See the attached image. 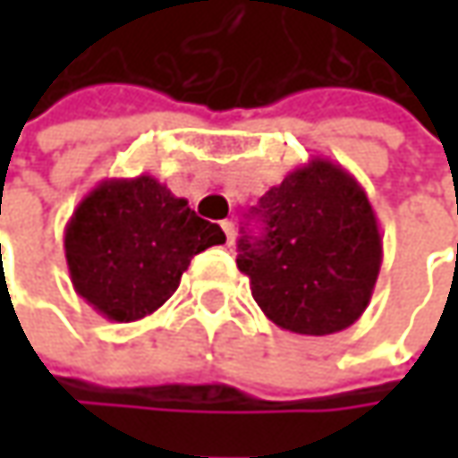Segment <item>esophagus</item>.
<instances>
[{
	"label": "esophagus",
	"instance_id": "34e87169",
	"mask_svg": "<svg viewBox=\"0 0 458 458\" xmlns=\"http://www.w3.org/2000/svg\"><path fill=\"white\" fill-rule=\"evenodd\" d=\"M221 229L226 234V244H234V224L232 221H221Z\"/></svg>",
	"mask_w": 458,
	"mask_h": 458
}]
</instances>
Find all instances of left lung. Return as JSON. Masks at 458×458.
Instances as JSON below:
<instances>
[{
  "mask_svg": "<svg viewBox=\"0 0 458 458\" xmlns=\"http://www.w3.org/2000/svg\"><path fill=\"white\" fill-rule=\"evenodd\" d=\"M252 216L262 237L239 239L237 267L275 326L326 336L369 306L382 265L375 208L342 165L310 157L273 185Z\"/></svg>",
  "mask_w": 458,
  "mask_h": 458,
  "instance_id": "8db88e82",
  "label": "left lung"
}]
</instances>
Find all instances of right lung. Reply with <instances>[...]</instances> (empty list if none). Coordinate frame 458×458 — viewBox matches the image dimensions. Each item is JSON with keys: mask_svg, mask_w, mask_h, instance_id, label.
<instances>
[{"mask_svg": "<svg viewBox=\"0 0 458 458\" xmlns=\"http://www.w3.org/2000/svg\"><path fill=\"white\" fill-rule=\"evenodd\" d=\"M219 224L152 175L109 178L86 193L65 224L73 291L116 324L155 313L181 285L191 259L224 244Z\"/></svg>", "mask_w": 458, "mask_h": 458, "instance_id": "add662e5", "label": "right lung"}]
</instances>
